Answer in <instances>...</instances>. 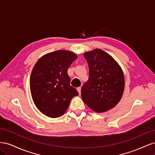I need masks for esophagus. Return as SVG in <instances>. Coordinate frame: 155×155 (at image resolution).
Segmentation results:
<instances>
[{"mask_svg": "<svg viewBox=\"0 0 155 155\" xmlns=\"http://www.w3.org/2000/svg\"><path fill=\"white\" fill-rule=\"evenodd\" d=\"M81 87H78V88H77V91H78V92H79V95L81 94Z\"/></svg>", "mask_w": 155, "mask_h": 155, "instance_id": "1", "label": "esophagus"}]
</instances>
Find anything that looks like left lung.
<instances>
[{
  "label": "left lung",
  "mask_w": 155,
  "mask_h": 155,
  "mask_svg": "<svg viewBox=\"0 0 155 155\" xmlns=\"http://www.w3.org/2000/svg\"><path fill=\"white\" fill-rule=\"evenodd\" d=\"M89 68L88 81L81 88L84 103L96 112L112 109L122 97L125 79L113 58L101 49L84 54Z\"/></svg>",
  "instance_id": "8db88e82"
}]
</instances>
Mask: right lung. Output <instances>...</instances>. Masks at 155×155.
<instances>
[{"mask_svg": "<svg viewBox=\"0 0 155 155\" xmlns=\"http://www.w3.org/2000/svg\"><path fill=\"white\" fill-rule=\"evenodd\" d=\"M77 55L58 50L41 57L33 68L30 86L33 101L42 113L50 118L64 114L72 97L79 95L70 85L67 70Z\"/></svg>", "mask_w": 155, "mask_h": 155, "instance_id": "add662e5", "label": "right lung"}]
</instances>
